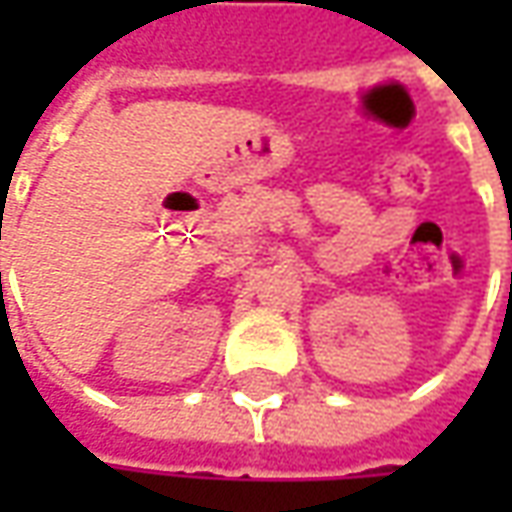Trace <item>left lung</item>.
Returning a JSON list of instances; mask_svg holds the SVG:
<instances>
[{
  "mask_svg": "<svg viewBox=\"0 0 512 512\" xmlns=\"http://www.w3.org/2000/svg\"><path fill=\"white\" fill-rule=\"evenodd\" d=\"M510 287H512V276H510Z\"/></svg>",
  "mask_w": 512,
  "mask_h": 512,
  "instance_id": "obj_1",
  "label": "left lung"
}]
</instances>
